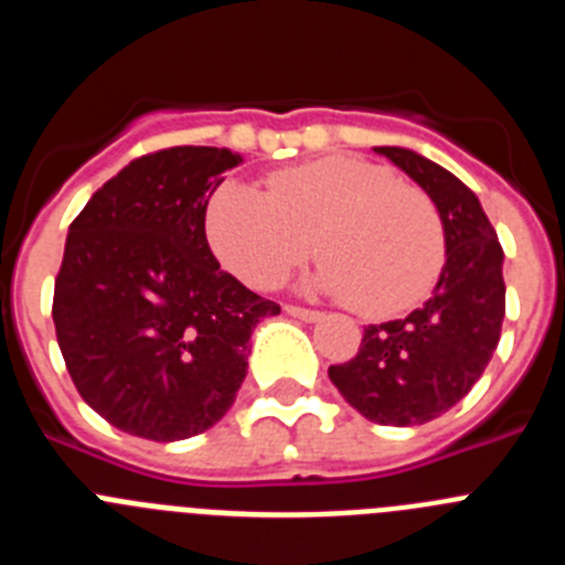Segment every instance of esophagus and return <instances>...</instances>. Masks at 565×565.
I'll return each mask as SVG.
<instances>
[{"instance_id":"1","label":"esophagus","mask_w":565,"mask_h":565,"mask_svg":"<svg viewBox=\"0 0 565 565\" xmlns=\"http://www.w3.org/2000/svg\"><path fill=\"white\" fill-rule=\"evenodd\" d=\"M286 313H288V317L302 319V322H317V319L322 317L319 311H311V308H299V306H286Z\"/></svg>"}]
</instances>
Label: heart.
I'll return each mask as SVG.
<instances>
[{
  "label": "heart",
  "mask_w": 565,
  "mask_h": 565,
  "mask_svg": "<svg viewBox=\"0 0 565 565\" xmlns=\"http://www.w3.org/2000/svg\"><path fill=\"white\" fill-rule=\"evenodd\" d=\"M206 234L223 266L271 288L313 252L308 288L348 297L364 317H393L427 297L444 263L436 206L393 169L322 158L268 178V192L223 181L206 203Z\"/></svg>",
  "instance_id": "obj_1"
}]
</instances>
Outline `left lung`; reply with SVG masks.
Segmentation results:
<instances>
[{
    "label": "left lung",
    "mask_w": 565,
    "mask_h": 565,
    "mask_svg": "<svg viewBox=\"0 0 565 565\" xmlns=\"http://www.w3.org/2000/svg\"><path fill=\"white\" fill-rule=\"evenodd\" d=\"M424 189L441 217L444 268L430 299L404 319L364 328L359 353L328 376L367 422L413 427L456 407L501 339L503 248L481 201L456 174L404 147H373Z\"/></svg>",
    "instance_id": "1"
}]
</instances>
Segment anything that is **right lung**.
<instances>
[{"label": "right lung", "mask_w": 565, "mask_h": 565, "mask_svg": "<svg viewBox=\"0 0 565 565\" xmlns=\"http://www.w3.org/2000/svg\"><path fill=\"white\" fill-rule=\"evenodd\" d=\"M239 163L226 147L143 154L70 226L58 348L84 402L129 436L181 441L214 427L246 379L254 328L279 313L209 248L206 203Z\"/></svg>", "instance_id": "add662e5"}]
</instances>
